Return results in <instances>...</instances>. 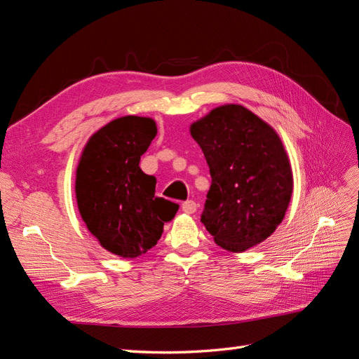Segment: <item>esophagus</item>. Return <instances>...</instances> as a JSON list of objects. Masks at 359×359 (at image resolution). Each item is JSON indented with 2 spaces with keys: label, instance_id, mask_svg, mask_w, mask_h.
Returning a JSON list of instances; mask_svg holds the SVG:
<instances>
[{
  "label": "esophagus",
  "instance_id": "34e87169",
  "mask_svg": "<svg viewBox=\"0 0 359 359\" xmlns=\"http://www.w3.org/2000/svg\"><path fill=\"white\" fill-rule=\"evenodd\" d=\"M181 208H182V211L186 212V214H193V212H196L198 205H196V202H194V201H186V202L181 205Z\"/></svg>",
  "mask_w": 359,
  "mask_h": 359
}]
</instances>
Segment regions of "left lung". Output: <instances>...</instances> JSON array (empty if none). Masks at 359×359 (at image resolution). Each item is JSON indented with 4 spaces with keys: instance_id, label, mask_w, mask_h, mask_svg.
<instances>
[{
    "instance_id": "left-lung-1",
    "label": "left lung",
    "mask_w": 359,
    "mask_h": 359,
    "mask_svg": "<svg viewBox=\"0 0 359 359\" xmlns=\"http://www.w3.org/2000/svg\"><path fill=\"white\" fill-rule=\"evenodd\" d=\"M190 133L211 173L201 222L227 252L265 241L285 219L293 190L289 157L274 128L241 104H224Z\"/></svg>"
}]
</instances>
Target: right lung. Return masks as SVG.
<instances>
[{
  "label": "right lung",
  "instance_id": "1",
  "mask_svg": "<svg viewBox=\"0 0 359 359\" xmlns=\"http://www.w3.org/2000/svg\"><path fill=\"white\" fill-rule=\"evenodd\" d=\"M157 135L145 116L116 118L86 142L76 170V199L88 231L116 256L137 257L153 248L180 205L154 196L156 177L139 168Z\"/></svg>",
  "mask_w": 359,
  "mask_h": 359
}]
</instances>
